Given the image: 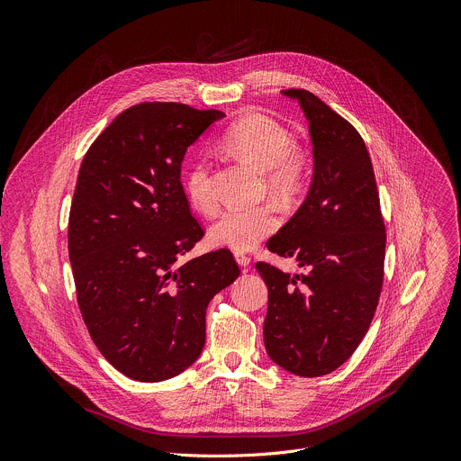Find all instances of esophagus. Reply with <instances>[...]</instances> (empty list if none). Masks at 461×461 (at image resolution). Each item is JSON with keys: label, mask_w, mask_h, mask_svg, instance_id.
Segmentation results:
<instances>
[{"label": "esophagus", "mask_w": 461, "mask_h": 461, "mask_svg": "<svg viewBox=\"0 0 461 461\" xmlns=\"http://www.w3.org/2000/svg\"><path fill=\"white\" fill-rule=\"evenodd\" d=\"M234 258H236V263H238L240 267H243V268L250 263V258H249L247 254H243V252H236Z\"/></svg>", "instance_id": "obj_1"}]
</instances>
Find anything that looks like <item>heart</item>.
I'll use <instances>...</instances> for the list:
<instances>
[{
	"mask_svg": "<svg viewBox=\"0 0 461 461\" xmlns=\"http://www.w3.org/2000/svg\"><path fill=\"white\" fill-rule=\"evenodd\" d=\"M223 147L241 163L263 172L267 191L291 200L303 189L307 158L294 147L291 132L276 120L263 114H249L232 123L221 136ZM185 194L189 203L203 214H212L218 196L212 187L209 165L200 159L185 174ZM278 227V214L272 205L232 207L225 211L209 229L214 247L230 250H250Z\"/></svg>",
	"mask_w": 461,
	"mask_h": 461,
	"instance_id": "heart-1",
	"label": "heart"
}]
</instances>
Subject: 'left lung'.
Masks as SVG:
<instances>
[{"label":"left lung","mask_w":461,"mask_h":461,"mask_svg":"<svg viewBox=\"0 0 461 461\" xmlns=\"http://www.w3.org/2000/svg\"><path fill=\"white\" fill-rule=\"evenodd\" d=\"M282 95L309 122L314 167L303 203L267 243L305 272L256 263L268 291L263 339L276 365L316 378L343 365L369 330L384 284L385 225L357 131L309 90Z\"/></svg>","instance_id":"8db88e82"}]
</instances>
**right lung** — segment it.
Listing matches in <instances>:
<instances>
[{
	"label": "right lung",
	"instance_id": "1",
	"mask_svg": "<svg viewBox=\"0 0 461 461\" xmlns=\"http://www.w3.org/2000/svg\"><path fill=\"white\" fill-rule=\"evenodd\" d=\"M225 114L181 104L123 111L86 150L68 216V258L92 341L136 382L170 380L205 345L209 302L238 276L227 249L187 263L202 240L181 185L187 149Z\"/></svg>",
	"mask_w": 461,
	"mask_h": 461
}]
</instances>
